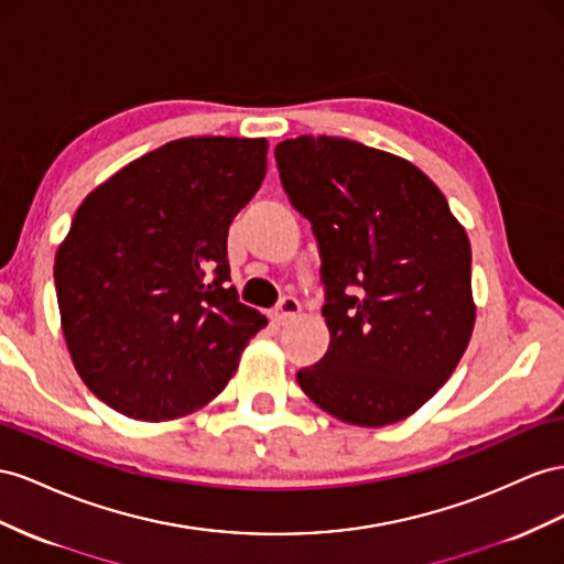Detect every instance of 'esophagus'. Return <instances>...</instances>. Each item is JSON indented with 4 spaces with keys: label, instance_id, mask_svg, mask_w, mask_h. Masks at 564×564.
Instances as JSON below:
<instances>
[{
    "label": "esophagus",
    "instance_id": "34e87169",
    "mask_svg": "<svg viewBox=\"0 0 564 564\" xmlns=\"http://www.w3.org/2000/svg\"><path fill=\"white\" fill-rule=\"evenodd\" d=\"M299 311H301V303H299L294 296H284V299L278 303V308L272 311V317H275V323L284 325L286 319H292Z\"/></svg>",
    "mask_w": 564,
    "mask_h": 564
}]
</instances>
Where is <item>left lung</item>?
I'll use <instances>...</instances> for the list:
<instances>
[{
  "label": "left lung",
  "mask_w": 564,
  "mask_h": 564,
  "mask_svg": "<svg viewBox=\"0 0 564 564\" xmlns=\"http://www.w3.org/2000/svg\"><path fill=\"white\" fill-rule=\"evenodd\" d=\"M275 161L323 258L329 348L299 387L348 424L405 420L446 384L475 327L465 227L427 175L387 151L301 134Z\"/></svg>",
  "instance_id": "left-lung-1"
}]
</instances>
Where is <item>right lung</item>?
<instances>
[{
	"instance_id": "right-lung-1",
	"label": "right lung",
	"mask_w": 564,
	"mask_h": 564,
	"mask_svg": "<svg viewBox=\"0 0 564 564\" xmlns=\"http://www.w3.org/2000/svg\"><path fill=\"white\" fill-rule=\"evenodd\" d=\"M265 154L263 137H182L75 210L54 263L61 329L87 389L120 415L196 413L268 325L227 284V230L261 187Z\"/></svg>"
}]
</instances>
